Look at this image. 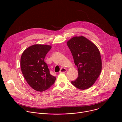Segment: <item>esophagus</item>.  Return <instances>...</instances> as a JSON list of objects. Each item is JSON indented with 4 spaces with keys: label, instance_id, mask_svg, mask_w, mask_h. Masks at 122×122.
<instances>
[{
    "label": "esophagus",
    "instance_id": "34e87169",
    "mask_svg": "<svg viewBox=\"0 0 122 122\" xmlns=\"http://www.w3.org/2000/svg\"><path fill=\"white\" fill-rule=\"evenodd\" d=\"M67 71V70L64 68H62L59 72L60 73H64Z\"/></svg>",
    "mask_w": 122,
    "mask_h": 122
}]
</instances>
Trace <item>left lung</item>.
<instances>
[{
    "instance_id": "1",
    "label": "left lung",
    "mask_w": 122,
    "mask_h": 122,
    "mask_svg": "<svg viewBox=\"0 0 122 122\" xmlns=\"http://www.w3.org/2000/svg\"><path fill=\"white\" fill-rule=\"evenodd\" d=\"M78 71V77L71 83L80 89L91 87L99 76L102 61L97 47L83 36H75L67 41Z\"/></svg>"
}]
</instances>
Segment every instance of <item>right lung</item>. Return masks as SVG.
<instances>
[{
  "label": "right lung",
  "instance_id": "obj_1",
  "mask_svg": "<svg viewBox=\"0 0 122 122\" xmlns=\"http://www.w3.org/2000/svg\"><path fill=\"white\" fill-rule=\"evenodd\" d=\"M51 48L49 45L35 44L25 49L21 56L22 74L29 86L35 91L41 92L47 90L56 80L44 61Z\"/></svg>",
  "mask_w": 122,
  "mask_h": 122
}]
</instances>
